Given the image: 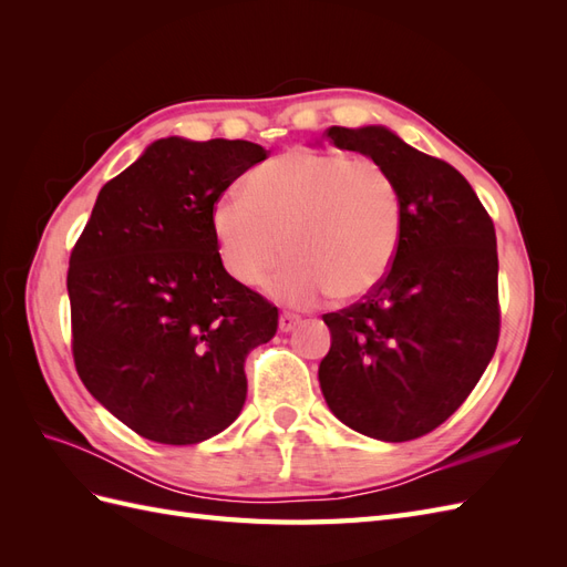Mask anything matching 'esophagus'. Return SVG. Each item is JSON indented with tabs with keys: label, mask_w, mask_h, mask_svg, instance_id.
I'll list each match as a JSON object with an SVG mask.
<instances>
[{
	"label": "esophagus",
	"mask_w": 567,
	"mask_h": 567,
	"mask_svg": "<svg viewBox=\"0 0 567 567\" xmlns=\"http://www.w3.org/2000/svg\"><path fill=\"white\" fill-rule=\"evenodd\" d=\"M298 321H300V317L298 315H290V312H281L279 315V331L281 333H288V331H293L296 326H298Z\"/></svg>",
	"instance_id": "1"
}]
</instances>
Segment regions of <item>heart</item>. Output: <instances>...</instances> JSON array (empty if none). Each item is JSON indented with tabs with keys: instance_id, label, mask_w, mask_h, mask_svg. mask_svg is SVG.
Wrapping results in <instances>:
<instances>
[{
	"instance_id": "heart-1",
	"label": "heart",
	"mask_w": 567,
	"mask_h": 567,
	"mask_svg": "<svg viewBox=\"0 0 567 567\" xmlns=\"http://www.w3.org/2000/svg\"><path fill=\"white\" fill-rule=\"evenodd\" d=\"M402 192L390 169L340 148H296L248 175L246 196L225 194L210 213L221 267L244 286L288 265L269 290L310 305L326 290L357 300L379 286L402 244Z\"/></svg>"
}]
</instances>
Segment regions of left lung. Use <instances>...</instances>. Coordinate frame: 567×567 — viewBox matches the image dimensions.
<instances>
[{"label":"left lung","mask_w":567,"mask_h":567,"mask_svg":"<svg viewBox=\"0 0 567 567\" xmlns=\"http://www.w3.org/2000/svg\"><path fill=\"white\" fill-rule=\"evenodd\" d=\"M326 142L383 163L402 192V244L388 277L323 315V400L352 431L406 442L466 402L499 342L494 221L456 167L385 127H329Z\"/></svg>","instance_id":"obj_1"}]
</instances>
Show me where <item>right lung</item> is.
<instances>
[{
    "label": "right lung",
    "instance_id": "add662e5",
    "mask_svg": "<svg viewBox=\"0 0 567 567\" xmlns=\"http://www.w3.org/2000/svg\"><path fill=\"white\" fill-rule=\"evenodd\" d=\"M269 151L153 142L99 192L68 267L80 381L136 435L196 444L241 414L244 362L279 310L221 267L210 213Z\"/></svg>",
    "mask_w": 567,
    "mask_h": 567
}]
</instances>
